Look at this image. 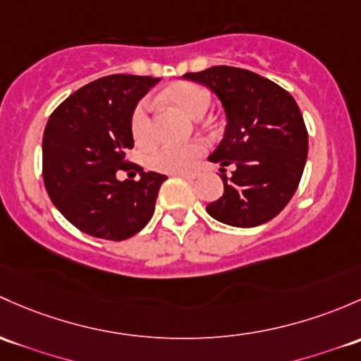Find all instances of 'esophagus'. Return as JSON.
Instances as JSON below:
<instances>
[{"label": "esophagus", "mask_w": 361, "mask_h": 361, "mask_svg": "<svg viewBox=\"0 0 361 361\" xmlns=\"http://www.w3.org/2000/svg\"><path fill=\"white\" fill-rule=\"evenodd\" d=\"M174 176H178V178H183V180H195L197 178V173H176L174 174Z\"/></svg>", "instance_id": "34e87169"}]
</instances>
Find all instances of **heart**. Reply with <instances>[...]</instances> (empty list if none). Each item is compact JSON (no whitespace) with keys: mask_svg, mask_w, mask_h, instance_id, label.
<instances>
[{"mask_svg":"<svg viewBox=\"0 0 361 361\" xmlns=\"http://www.w3.org/2000/svg\"><path fill=\"white\" fill-rule=\"evenodd\" d=\"M162 98L171 105L181 111L185 116L199 119L211 107V93L195 82L181 81L174 82L162 91ZM131 133L138 145H147L152 140L150 128V102L142 100L136 105L131 116ZM204 147L192 142L187 145H168L161 147L150 155V166L155 171L164 173H183L195 164L197 159L202 155Z\"/></svg>","mask_w":361,"mask_h":361,"instance_id":"obj_1","label":"heart"}]
</instances>
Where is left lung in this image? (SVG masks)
Returning <instances> with one entry per match:
<instances>
[{
	"label": "left lung",
	"instance_id": "1",
	"mask_svg": "<svg viewBox=\"0 0 361 361\" xmlns=\"http://www.w3.org/2000/svg\"><path fill=\"white\" fill-rule=\"evenodd\" d=\"M219 98L226 126L211 162L233 164L225 192L206 207L218 221L252 228L275 218L292 199L308 157V131L290 93L254 72L216 66L187 72Z\"/></svg>",
	"mask_w": 361,
	"mask_h": 361
}]
</instances>
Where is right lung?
<instances>
[{
	"mask_svg": "<svg viewBox=\"0 0 361 361\" xmlns=\"http://www.w3.org/2000/svg\"><path fill=\"white\" fill-rule=\"evenodd\" d=\"M149 75L114 74L82 86L53 111L43 135L48 195L75 228L105 240H124L150 221L166 174L126 161L131 116L152 86ZM140 172L138 182L116 178Z\"/></svg>",
	"mask_w": 361,
	"mask_h": 361,
	"instance_id": "obj_1",
	"label": "right lung"
}]
</instances>
